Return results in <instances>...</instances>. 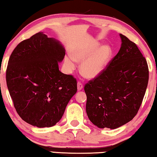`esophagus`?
Instances as JSON below:
<instances>
[{
  "label": "esophagus",
  "instance_id": "1",
  "mask_svg": "<svg viewBox=\"0 0 157 157\" xmlns=\"http://www.w3.org/2000/svg\"><path fill=\"white\" fill-rule=\"evenodd\" d=\"M82 88H83V85L82 84V83L80 82H77V90L80 91V90H82Z\"/></svg>",
  "mask_w": 157,
  "mask_h": 157
}]
</instances>
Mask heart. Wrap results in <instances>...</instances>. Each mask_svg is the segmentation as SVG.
Instances as JSON below:
<instances>
[{"label":"heart","instance_id":"obj_1","mask_svg":"<svg viewBox=\"0 0 157 157\" xmlns=\"http://www.w3.org/2000/svg\"><path fill=\"white\" fill-rule=\"evenodd\" d=\"M72 54V57L67 56L64 58L67 70L73 71L76 67L75 62L81 63V75L88 80H93L106 69L112 59V50L110 45H101L98 41H92L85 46L75 49Z\"/></svg>","mask_w":157,"mask_h":157}]
</instances>
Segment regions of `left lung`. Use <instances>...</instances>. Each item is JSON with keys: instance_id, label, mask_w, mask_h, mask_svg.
Wrapping results in <instances>:
<instances>
[{"instance_id": "obj_1", "label": "left lung", "mask_w": 157, "mask_h": 157, "mask_svg": "<svg viewBox=\"0 0 157 157\" xmlns=\"http://www.w3.org/2000/svg\"><path fill=\"white\" fill-rule=\"evenodd\" d=\"M120 36L117 54L100 76L85 85L87 115L99 128L116 129L132 120L148 85L146 59L136 43Z\"/></svg>"}]
</instances>
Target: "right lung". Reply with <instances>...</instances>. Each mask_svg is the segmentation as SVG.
Masks as SVG:
<instances>
[{
  "label": "right lung",
  "mask_w": 157,
  "mask_h": 157,
  "mask_svg": "<svg viewBox=\"0 0 157 157\" xmlns=\"http://www.w3.org/2000/svg\"><path fill=\"white\" fill-rule=\"evenodd\" d=\"M65 48L43 32L21 42L10 56L6 84L18 114L37 128L55 125L62 117L77 81L61 72Z\"/></svg>",
  "instance_id": "right-lung-1"
}]
</instances>
